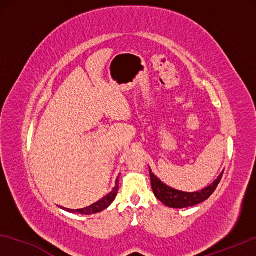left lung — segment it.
<instances>
[{
	"mask_svg": "<svg viewBox=\"0 0 256 256\" xmlns=\"http://www.w3.org/2000/svg\"><path fill=\"white\" fill-rule=\"evenodd\" d=\"M222 174L224 172L220 174L218 178H216L211 185H208V188H202V191L197 192H183L174 190V188L162 183V182L152 172V170H150V180H152L154 194H155V197L158 199V200L162 202L164 205L172 208H190V206L200 204V202L206 200V199H208L210 196L216 191L220 180H222Z\"/></svg>",
	"mask_w": 256,
	"mask_h": 256,
	"instance_id": "1",
	"label": "left lung"
}]
</instances>
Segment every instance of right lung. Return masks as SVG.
Here are the masks:
<instances>
[{"instance_id": "add662e5", "label": "right lung", "mask_w": 256, "mask_h": 256, "mask_svg": "<svg viewBox=\"0 0 256 256\" xmlns=\"http://www.w3.org/2000/svg\"><path fill=\"white\" fill-rule=\"evenodd\" d=\"M115 186L113 188V191L110 192L106 197H104L102 199H100L99 202H94V204L87 206L85 208H80V210H70V208H64L68 212H71V213H80V214H94V213H98V212H101L104 211V208H107L108 206H110L112 202H114L115 197H116L118 194V180H116V183H115Z\"/></svg>"}]
</instances>
